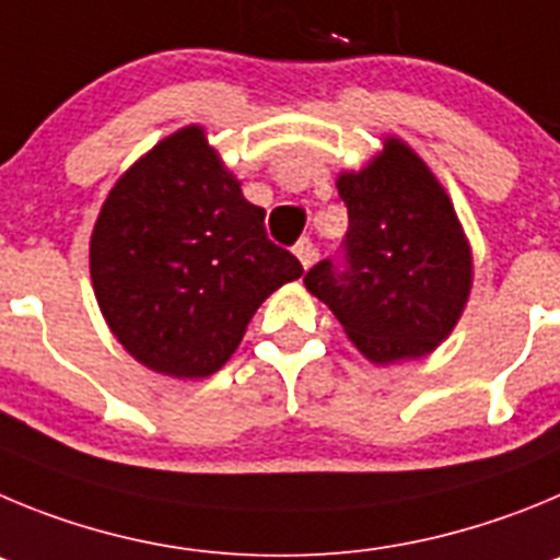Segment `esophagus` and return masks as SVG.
Here are the masks:
<instances>
[{"mask_svg": "<svg viewBox=\"0 0 560 560\" xmlns=\"http://www.w3.org/2000/svg\"><path fill=\"white\" fill-rule=\"evenodd\" d=\"M292 254L299 256V261L301 265H304V268H310L312 261H315V245L310 243V240H299V243H295V248H292Z\"/></svg>", "mask_w": 560, "mask_h": 560, "instance_id": "34e87169", "label": "esophagus"}]
</instances>
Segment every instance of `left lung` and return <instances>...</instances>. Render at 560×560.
Masks as SVG:
<instances>
[{"label": "left lung", "instance_id": "8db88e82", "mask_svg": "<svg viewBox=\"0 0 560 560\" xmlns=\"http://www.w3.org/2000/svg\"><path fill=\"white\" fill-rule=\"evenodd\" d=\"M349 209L340 259L317 261L306 290L376 365L424 357L450 337L471 290V248L450 195L401 139L342 173Z\"/></svg>", "mask_w": 560, "mask_h": 560}]
</instances>
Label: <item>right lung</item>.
I'll use <instances>...</instances> for the list:
<instances>
[{
  "mask_svg": "<svg viewBox=\"0 0 560 560\" xmlns=\"http://www.w3.org/2000/svg\"><path fill=\"white\" fill-rule=\"evenodd\" d=\"M89 265L117 340L178 380L220 371L261 301L304 273L270 243L265 209L243 198L198 125L167 136L117 180Z\"/></svg>",
  "mask_w": 560,
  "mask_h": 560,
  "instance_id": "1",
  "label": "right lung"
}]
</instances>
